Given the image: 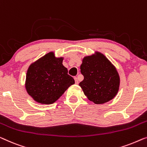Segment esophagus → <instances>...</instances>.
Returning a JSON list of instances; mask_svg holds the SVG:
<instances>
[{"instance_id": "34e87169", "label": "esophagus", "mask_w": 147, "mask_h": 147, "mask_svg": "<svg viewBox=\"0 0 147 147\" xmlns=\"http://www.w3.org/2000/svg\"><path fill=\"white\" fill-rule=\"evenodd\" d=\"M74 80H75V82H76V84H78L79 82H78V78H76V77H75V78H74Z\"/></svg>"}]
</instances>
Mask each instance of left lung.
<instances>
[{
    "label": "left lung",
    "mask_w": 147,
    "mask_h": 147,
    "mask_svg": "<svg viewBox=\"0 0 147 147\" xmlns=\"http://www.w3.org/2000/svg\"><path fill=\"white\" fill-rule=\"evenodd\" d=\"M80 69L84 79L80 86L89 100L102 104L114 98L119 88V76L103 54L96 52L95 55L85 57Z\"/></svg>",
    "instance_id": "left-lung-1"
}]
</instances>
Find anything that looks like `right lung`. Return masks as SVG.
<instances>
[{
  "mask_svg": "<svg viewBox=\"0 0 147 147\" xmlns=\"http://www.w3.org/2000/svg\"><path fill=\"white\" fill-rule=\"evenodd\" d=\"M62 61V58H56L54 53L50 52L30 65L25 86L28 93L36 101L42 104L54 103L75 84Z\"/></svg>",
  "mask_w": 147,
  "mask_h": 147,
  "instance_id": "right-lung-1",
  "label": "right lung"
}]
</instances>
